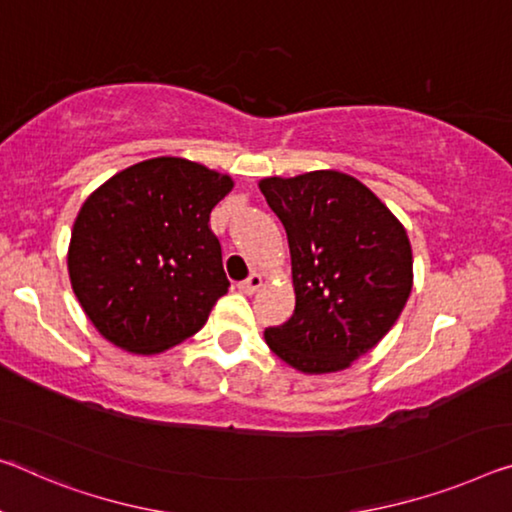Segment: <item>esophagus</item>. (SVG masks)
Wrapping results in <instances>:
<instances>
[{"label": "esophagus", "mask_w": 512, "mask_h": 512, "mask_svg": "<svg viewBox=\"0 0 512 512\" xmlns=\"http://www.w3.org/2000/svg\"><path fill=\"white\" fill-rule=\"evenodd\" d=\"M261 286H263V277H261V274H258V272L249 274V277H247L245 281L238 283V288H240L245 295H254L256 290L261 288Z\"/></svg>", "instance_id": "1"}]
</instances>
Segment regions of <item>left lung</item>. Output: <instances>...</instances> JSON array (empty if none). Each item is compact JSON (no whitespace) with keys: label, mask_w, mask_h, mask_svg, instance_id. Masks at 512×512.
Listing matches in <instances>:
<instances>
[{"label":"left lung","mask_w":512,"mask_h":512,"mask_svg":"<svg viewBox=\"0 0 512 512\" xmlns=\"http://www.w3.org/2000/svg\"><path fill=\"white\" fill-rule=\"evenodd\" d=\"M293 265L295 313L265 329L279 359L306 375L348 368L387 336L412 293V245L398 217L334 169L263 178Z\"/></svg>","instance_id":"left-lung-1"}]
</instances>
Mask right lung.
<instances>
[{"label":"right lung","mask_w":512,"mask_h":512,"mask_svg":"<svg viewBox=\"0 0 512 512\" xmlns=\"http://www.w3.org/2000/svg\"><path fill=\"white\" fill-rule=\"evenodd\" d=\"M233 178L185 157L119 171L82 203L68 274L93 327L135 355H157L206 325L229 290L210 212Z\"/></svg>","instance_id":"right-lung-1"}]
</instances>
